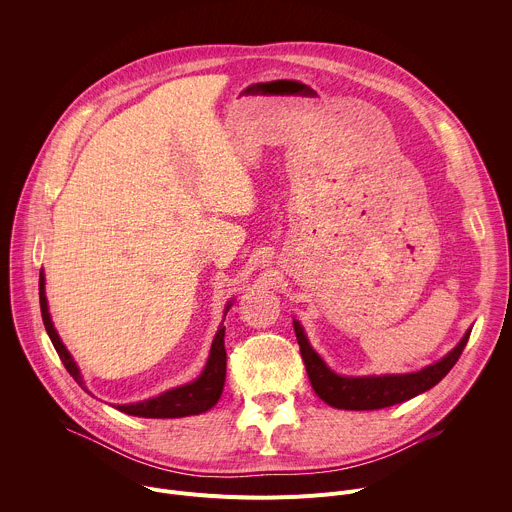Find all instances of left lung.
<instances>
[{
    "instance_id": "left-lung-1",
    "label": "left lung",
    "mask_w": 512,
    "mask_h": 512,
    "mask_svg": "<svg viewBox=\"0 0 512 512\" xmlns=\"http://www.w3.org/2000/svg\"><path fill=\"white\" fill-rule=\"evenodd\" d=\"M294 330H296L300 352L316 395L330 407L348 409V411L383 409V407L409 401L429 391L452 371L472 332L468 330L464 338L458 342V346L452 352H448L442 360L429 364V367L417 373L383 375V377H342L330 371L328 364L310 346L306 332L298 320H294Z\"/></svg>"
}]
</instances>
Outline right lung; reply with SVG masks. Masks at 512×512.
Listing matches in <instances>:
<instances>
[{
	"label": "right lung",
	"mask_w": 512,
	"mask_h": 512,
	"mask_svg": "<svg viewBox=\"0 0 512 512\" xmlns=\"http://www.w3.org/2000/svg\"><path fill=\"white\" fill-rule=\"evenodd\" d=\"M233 304L227 306V310ZM40 310H42V322L44 328L64 364V369L70 373V377L75 379L87 393L89 389L85 387V381L81 377V371L77 367V362L72 360L70 352L58 338V332L52 326L50 314H48V302H46V291H44V273H40ZM225 310V314H227ZM225 377H227V350H225V326L218 328L214 334L210 354L206 360V367L200 373V377L188 385L176 387L172 391H166L154 399L148 401H139V403H129V405H117L115 409L135 415V417H152V419H170V417H186V415H198L214 407L223 395L225 387Z\"/></svg>",
	"instance_id": "1"
}]
</instances>
